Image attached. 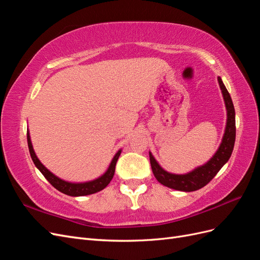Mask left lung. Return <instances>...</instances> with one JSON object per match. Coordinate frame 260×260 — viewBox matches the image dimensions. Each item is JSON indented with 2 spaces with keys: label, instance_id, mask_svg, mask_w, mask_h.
Masks as SVG:
<instances>
[{
  "label": "left lung",
  "instance_id": "left-lung-1",
  "mask_svg": "<svg viewBox=\"0 0 260 260\" xmlns=\"http://www.w3.org/2000/svg\"><path fill=\"white\" fill-rule=\"evenodd\" d=\"M218 82L223 95L228 117L221 144L215 155L205 165L195 168L185 175H175L164 170L156 161L152 153H149V161H151L153 174L157 181L162 185L183 192L200 190L209 183L212 178L218 174V171L222 168L223 165L229 160L235 142V111L230 94L220 77H218Z\"/></svg>",
  "mask_w": 260,
  "mask_h": 260
}]
</instances>
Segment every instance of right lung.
Instances as JSON below:
<instances>
[{
  "mask_svg": "<svg viewBox=\"0 0 260 260\" xmlns=\"http://www.w3.org/2000/svg\"><path fill=\"white\" fill-rule=\"evenodd\" d=\"M27 141H28V147H29V152H30V156L32 158L34 164L36 165V167L41 171V174L45 177V179L49 181V182L58 190L59 192L64 193L66 195L69 196H83V195H90L93 193H96L105 188L108 183L111 182L114 174H115V167H116V162L119 158V155L121 153V149H119L116 153V155L114 156V158L109 165V167L107 169V171L103 176H101L100 178L93 180V181H89V182H84V183H72V182H67V181H64L59 179L58 177H56L55 175H53L50 170L46 169L43 165L41 164V161L39 160V158L37 157L32 144H31V140H30V136H29V131H27Z\"/></svg>",
  "mask_w": 260,
  "mask_h": 260,
  "instance_id": "add662e5",
  "label": "right lung"
}]
</instances>
